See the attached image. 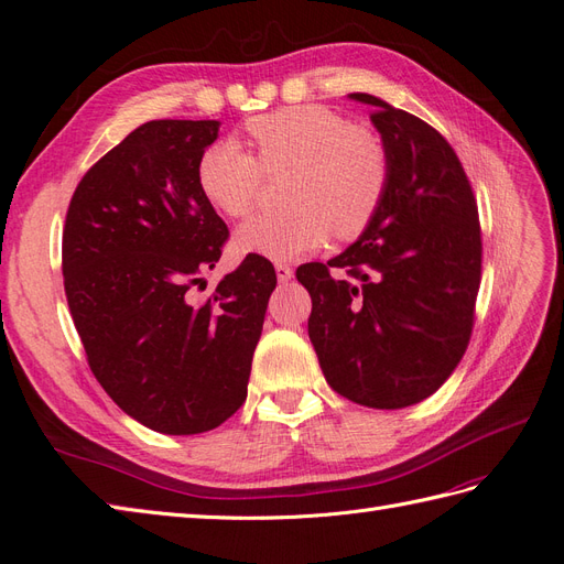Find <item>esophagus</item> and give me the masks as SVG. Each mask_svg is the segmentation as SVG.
Here are the masks:
<instances>
[{
    "instance_id": "1",
    "label": "esophagus",
    "mask_w": 564,
    "mask_h": 564,
    "mask_svg": "<svg viewBox=\"0 0 564 564\" xmlns=\"http://www.w3.org/2000/svg\"><path fill=\"white\" fill-rule=\"evenodd\" d=\"M275 272H278V280L280 282H289V280L294 278V270L289 268L286 263H275Z\"/></svg>"
}]
</instances>
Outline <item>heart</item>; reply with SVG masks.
Returning a JSON list of instances; mask_svg holds the SVG:
<instances>
[{
    "instance_id": "obj_1",
    "label": "heart",
    "mask_w": 564,
    "mask_h": 564,
    "mask_svg": "<svg viewBox=\"0 0 564 564\" xmlns=\"http://www.w3.org/2000/svg\"><path fill=\"white\" fill-rule=\"evenodd\" d=\"M256 158L235 141H216L197 160V187L230 218L253 212L263 172L294 169L286 185L292 209L256 216L237 230L235 247L272 261L315 251L334 235L355 240L377 218L390 181L379 135L352 127L324 106H292L247 122Z\"/></svg>"
}]
</instances>
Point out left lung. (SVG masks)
Masks as SVG:
<instances>
[{"label":"left lung","instance_id":"1","mask_svg":"<svg viewBox=\"0 0 564 564\" xmlns=\"http://www.w3.org/2000/svg\"><path fill=\"white\" fill-rule=\"evenodd\" d=\"M390 162L373 224L327 263L296 270L313 311L324 379L357 404L402 409L445 383L464 357L480 289L482 235L470 181L445 135L369 94ZM340 267L344 279L328 270Z\"/></svg>","mask_w":564,"mask_h":564}]
</instances>
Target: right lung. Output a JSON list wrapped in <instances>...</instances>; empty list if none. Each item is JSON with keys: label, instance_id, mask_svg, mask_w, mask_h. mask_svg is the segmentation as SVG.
Here are the masks:
<instances>
[{"label": "right lung", "instance_id": "1", "mask_svg": "<svg viewBox=\"0 0 564 564\" xmlns=\"http://www.w3.org/2000/svg\"><path fill=\"white\" fill-rule=\"evenodd\" d=\"M216 119H152L100 158L70 199L63 284L96 381L164 435L207 433L247 400L275 268L249 253L204 301L228 226L197 187Z\"/></svg>", "mask_w": 564, "mask_h": 564}]
</instances>
